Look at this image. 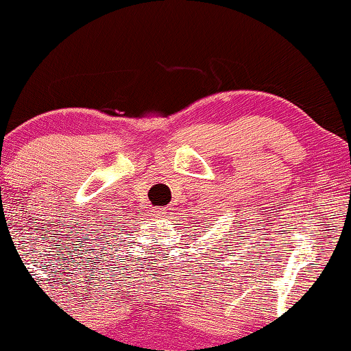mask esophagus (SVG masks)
<instances>
[{
  "label": "esophagus",
  "instance_id": "34e87169",
  "mask_svg": "<svg viewBox=\"0 0 351 351\" xmlns=\"http://www.w3.org/2000/svg\"><path fill=\"white\" fill-rule=\"evenodd\" d=\"M158 213H159V216H162V217H169V214H170V208H160Z\"/></svg>",
  "mask_w": 351,
  "mask_h": 351
}]
</instances>
